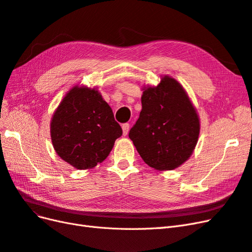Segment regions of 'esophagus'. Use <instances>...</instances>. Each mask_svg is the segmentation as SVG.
I'll use <instances>...</instances> for the list:
<instances>
[{
    "label": "esophagus",
    "instance_id": "esophagus-1",
    "mask_svg": "<svg viewBox=\"0 0 252 252\" xmlns=\"http://www.w3.org/2000/svg\"><path fill=\"white\" fill-rule=\"evenodd\" d=\"M129 128H130V125H129L128 123H125V124H123V126H122V129H123V134L124 135H127V133L129 132Z\"/></svg>",
    "mask_w": 252,
    "mask_h": 252
}]
</instances>
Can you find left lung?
Segmentation results:
<instances>
[{"mask_svg":"<svg viewBox=\"0 0 252 252\" xmlns=\"http://www.w3.org/2000/svg\"><path fill=\"white\" fill-rule=\"evenodd\" d=\"M200 133L195 108L180 83L165 77L142 95V110L129 138L144 162L157 170H172L192 155Z\"/></svg>","mask_w":252,"mask_h":252,"instance_id":"1","label":"left lung"}]
</instances>
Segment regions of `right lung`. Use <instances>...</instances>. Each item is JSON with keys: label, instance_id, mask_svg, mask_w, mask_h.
<instances>
[{"label": "right lung", "instance_id": "obj_1", "mask_svg": "<svg viewBox=\"0 0 252 252\" xmlns=\"http://www.w3.org/2000/svg\"><path fill=\"white\" fill-rule=\"evenodd\" d=\"M53 148L77 169H89L108 157L123 130L98 91L73 87L53 114Z\"/></svg>", "mask_w": 252, "mask_h": 252}]
</instances>
